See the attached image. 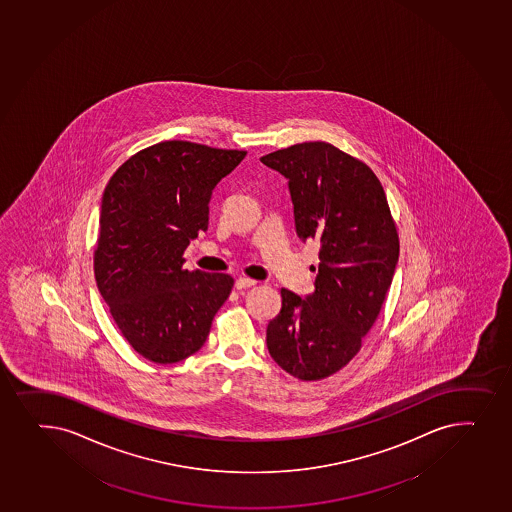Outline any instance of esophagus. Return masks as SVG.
Segmentation results:
<instances>
[{
  "label": "esophagus",
  "instance_id": "34e87169",
  "mask_svg": "<svg viewBox=\"0 0 512 512\" xmlns=\"http://www.w3.org/2000/svg\"><path fill=\"white\" fill-rule=\"evenodd\" d=\"M257 286V281H253V279H247V277H240L235 282V287L237 289H250V287Z\"/></svg>",
  "mask_w": 512,
  "mask_h": 512
}]
</instances>
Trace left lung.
Listing matches in <instances>:
<instances>
[{
	"instance_id": "left-lung-1",
	"label": "left lung",
	"mask_w": 512,
	"mask_h": 512,
	"mask_svg": "<svg viewBox=\"0 0 512 512\" xmlns=\"http://www.w3.org/2000/svg\"><path fill=\"white\" fill-rule=\"evenodd\" d=\"M260 160L289 179L297 237L321 245L313 294L281 289L267 348L292 377L326 379L357 355L379 316L399 259L396 221L374 171L331 143H296Z\"/></svg>"
}]
</instances>
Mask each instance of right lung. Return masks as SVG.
Here are the masks:
<instances>
[{
    "label": "right lung",
    "instance_id": "obj_1",
    "mask_svg": "<svg viewBox=\"0 0 512 512\" xmlns=\"http://www.w3.org/2000/svg\"><path fill=\"white\" fill-rule=\"evenodd\" d=\"M245 150L167 140L111 176L101 201L94 277L135 352L167 365L203 347L233 277L182 269V253L208 230L209 199Z\"/></svg>",
    "mask_w": 512,
    "mask_h": 512
}]
</instances>
